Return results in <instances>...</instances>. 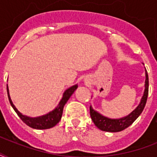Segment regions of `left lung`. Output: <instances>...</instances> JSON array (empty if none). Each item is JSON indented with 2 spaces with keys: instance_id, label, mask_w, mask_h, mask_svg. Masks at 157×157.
Wrapping results in <instances>:
<instances>
[{
  "instance_id": "1",
  "label": "left lung",
  "mask_w": 157,
  "mask_h": 157,
  "mask_svg": "<svg viewBox=\"0 0 157 157\" xmlns=\"http://www.w3.org/2000/svg\"><path fill=\"white\" fill-rule=\"evenodd\" d=\"M145 75H146V80H145V90H144V95L142 97L139 106L129 114L128 116L120 119H111L108 117H106L98 112H96L90 107V112L91 119L93 121L94 124L98 127V129L107 132H119L123 129H126L129 127L135 120L139 117L142 112L144 111V107L146 105L147 95H148V75L145 69Z\"/></svg>"
}]
</instances>
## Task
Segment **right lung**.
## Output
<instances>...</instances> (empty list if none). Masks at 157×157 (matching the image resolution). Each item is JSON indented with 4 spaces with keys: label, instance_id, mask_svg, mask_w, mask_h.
Wrapping results in <instances>:
<instances>
[{
    "label": "right lung",
    "instance_id": "right-lung-1",
    "mask_svg": "<svg viewBox=\"0 0 157 157\" xmlns=\"http://www.w3.org/2000/svg\"><path fill=\"white\" fill-rule=\"evenodd\" d=\"M78 86L75 85V86H71L70 88L65 90L63 93V98L59 102V105L55 107V109H54L52 112H50L47 114L44 115V116H40L38 117H29L27 116H24L21 112L18 111V109L16 108L15 106L13 104V102L11 100L10 97V94H9V89L8 85H7V94H8L9 101L10 103V105L13 108V110L15 111V112L18 114V116L20 117V119L25 123L27 125L30 126L31 128L36 129H46L52 128V127L55 126L59 121L61 120L62 115H63V110L64 105L66 104L71 94L74 93V91L77 89Z\"/></svg>",
    "mask_w": 157,
    "mask_h": 157
}]
</instances>
